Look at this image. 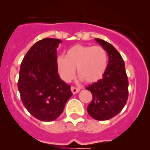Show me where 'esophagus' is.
Masks as SVG:
<instances>
[{
    "label": "esophagus",
    "mask_w": 150,
    "mask_h": 150,
    "mask_svg": "<svg viewBox=\"0 0 150 150\" xmlns=\"http://www.w3.org/2000/svg\"><path fill=\"white\" fill-rule=\"evenodd\" d=\"M71 90L73 94H76V93H78L79 91V89L78 88H75V87H73V86L71 88Z\"/></svg>",
    "instance_id": "obj_1"
}]
</instances>
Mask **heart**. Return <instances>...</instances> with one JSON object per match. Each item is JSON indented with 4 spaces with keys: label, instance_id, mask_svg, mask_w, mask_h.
I'll use <instances>...</instances> for the list:
<instances>
[{
    "label": "heart",
    "instance_id": "obj_1",
    "mask_svg": "<svg viewBox=\"0 0 150 150\" xmlns=\"http://www.w3.org/2000/svg\"><path fill=\"white\" fill-rule=\"evenodd\" d=\"M108 55L100 46L75 45L66 51L65 56H59L56 60L61 78L69 82L77 75L87 83L100 80L107 69Z\"/></svg>",
    "mask_w": 150,
    "mask_h": 150
}]
</instances>
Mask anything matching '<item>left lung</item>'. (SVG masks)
<instances>
[{"label":"left lung","mask_w":150,"mask_h":150,"mask_svg":"<svg viewBox=\"0 0 150 150\" xmlns=\"http://www.w3.org/2000/svg\"><path fill=\"white\" fill-rule=\"evenodd\" d=\"M108 54V64L103 78L86 88L92 94L87 108L88 114L97 120H107L121 112L129 97V80L125 62L114 46L96 38Z\"/></svg>","instance_id":"left-lung-1"}]
</instances>
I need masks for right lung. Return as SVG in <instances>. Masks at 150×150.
I'll return each instance as SVG.
<instances>
[{
  "label": "right lung",
  "mask_w": 150,
  "mask_h": 150,
  "mask_svg": "<svg viewBox=\"0 0 150 150\" xmlns=\"http://www.w3.org/2000/svg\"><path fill=\"white\" fill-rule=\"evenodd\" d=\"M61 40L46 38L34 44L22 60L18 88L28 112L42 121H53L72 96L71 86L58 75L57 51Z\"/></svg>",
  "instance_id": "right-lung-1"
}]
</instances>
